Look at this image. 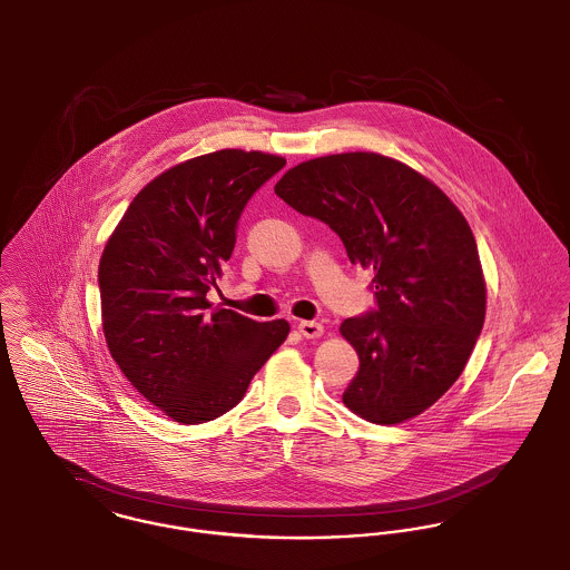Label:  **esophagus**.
<instances>
[{
  "mask_svg": "<svg viewBox=\"0 0 570 570\" xmlns=\"http://www.w3.org/2000/svg\"><path fill=\"white\" fill-rule=\"evenodd\" d=\"M298 331L303 333V337H306V340H317V337H322L324 326L320 322H306V320H303L298 324Z\"/></svg>",
  "mask_w": 570,
  "mask_h": 570,
  "instance_id": "esophagus-1",
  "label": "esophagus"
}]
</instances>
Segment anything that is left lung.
I'll return each mask as SVG.
<instances>
[{
    "mask_svg": "<svg viewBox=\"0 0 570 570\" xmlns=\"http://www.w3.org/2000/svg\"><path fill=\"white\" fill-rule=\"evenodd\" d=\"M274 191L374 272L379 306L340 328L361 361L343 404L380 425L417 417L462 374L484 326L487 283L469 223L430 179L379 153L308 159Z\"/></svg>",
    "mask_w": 570,
    "mask_h": 570,
    "instance_id": "1",
    "label": "left lung"
}]
</instances>
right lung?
Masks as SVG:
<instances>
[{
    "label": "right lung",
    "instance_id": "add662e5",
    "mask_svg": "<svg viewBox=\"0 0 570 570\" xmlns=\"http://www.w3.org/2000/svg\"><path fill=\"white\" fill-rule=\"evenodd\" d=\"M283 166L278 155L242 149L177 164L136 194L104 248L99 292L110 354L173 421L225 415L289 335L285 320L255 322L207 301L246 203Z\"/></svg>",
    "mask_w": 570,
    "mask_h": 570
}]
</instances>
